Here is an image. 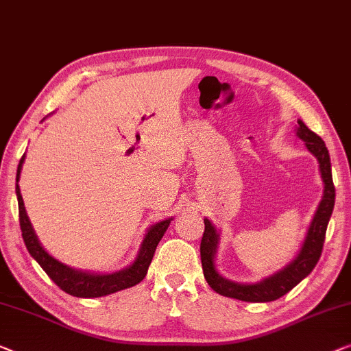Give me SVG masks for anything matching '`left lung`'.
Segmentation results:
<instances>
[{"label": "left lung", "mask_w": 351, "mask_h": 351, "mask_svg": "<svg viewBox=\"0 0 351 351\" xmlns=\"http://www.w3.org/2000/svg\"><path fill=\"white\" fill-rule=\"evenodd\" d=\"M298 136L304 142L311 154L315 155L318 160L319 172H322V179L324 182L323 199L319 202L318 210L315 213L313 221L308 228L306 242L296 256V260L289 263L285 269L280 272L274 274V276L264 278L260 283H253V285H242V283H234L223 278L220 274L215 271V264H213V256H215L218 234L213 228L212 223L204 220V234L201 239V263L202 272L207 283H209L213 291L226 298L239 299V301L245 302H271L276 299L282 298L287 294L289 289H293L302 278H306L308 274L313 271L317 263L322 256L324 237H326V228L331 218L334 209V201H336V188L332 184L331 174V160H329V152L324 145L323 139L313 131L307 128L301 120L298 121Z\"/></svg>", "instance_id": "left-lung-1"}]
</instances>
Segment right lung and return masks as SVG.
Returning a JSON list of instances; mask_svg holds the SVG:
<instances>
[{
  "mask_svg": "<svg viewBox=\"0 0 351 351\" xmlns=\"http://www.w3.org/2000/svg\"><path fill=\"white\" fill-rule=\"evenodd\" d=\"M25 155L20 160L17 167V180L20 177V171H22ZM15 193H17V201H19V221H20V230H22V237L25 245H27L29 255L39 263V266L44 269L45 274L52 278V280L71 296L77 298H99L106 296V294L117 293L120 289L130 288L138 285L139 282L144 280L147 276V269H149L152 258L155 255L156 245L161 241V237L165 236V232L169 226V220H163L156 223L147 232V236L142 242V247L139 250V255L136 258V261L131 264L130 267L123 269V271L114 272V274H90L71 269L69 266H64L63 263L55 260L53 256H50L47 252L40 247L36 234H34L32 223H29L27 212H25L23 199L20 195L19 185H15Z\"/></svg>",
  "mask_w": 351,
  "mask_h": 351,
  "instance_id": "1",
  "label": "right lung"
}]
</instances>
